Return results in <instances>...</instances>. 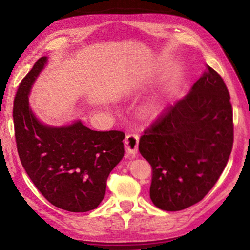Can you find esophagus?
Here are the masks:
<instances>
[{"label":"esophagus","mask_w":250,"mask_h":250,"mask_svg":"<svg viewBox=\"0 0 250 250\" xmlns=\"http://www.w3.org/2000/svg\"><path fill=\"white\" fill-rule=\"evenodd\" d=\"M139 141L140 136L136 133H129L125 136V145L126 152H128L129 155H135L137 150H139Z\"/></svg>","instance_id":"1"}]
</instances>
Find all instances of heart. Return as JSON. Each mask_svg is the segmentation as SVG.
Segmentation results:
<instances>
[{
    "label": "heart",
    "mask_w": 250,
    "mask_h": 250,
    "mask_svg": "<svg viewBox=\"0 0 250 250\" xmlns=\"http://www.w3.org/2000/svg\"><path fill=\"white\" fill-rule=\"evenodd\" d=\"M158 109V105H157V103H155V102H152L151 104H149V107H148V110L149 111H156Z\"/></svg>",
    "instance_id": "b5f03b06"
}]
</instances>
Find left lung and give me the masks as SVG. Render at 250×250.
Wrapping results in <instances>:
<instances>
[{
  "mask_svg": "<svg viewBox=\"0 0 250 250\" xmlns=\"http://www.w3.org/2000/svg\"><path fill=\"white\" fill-rule=\"evenodd\" d=\"M233 137L229 91L207 65L190 92L164 109L140 139L141 155L152 168V203L177 211L200 202L225 169Z\"/></svg>",
  "mask_w": 250,
  "mask_h": 250,
  "instance_id": "obj_1",
  "label": "left lung"
}]
</instances>
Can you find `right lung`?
Listing matches in <instances>:
<instances>
[{"label":"right lung","mask_w":250,"mask_h":250,"mask_svg":"<svg viewBox=\"0 0 250 250\" xmlns=\"http://www.w3.org/2000/svg\"><path fill=\"white\" fill-rule=\"evenodd\" d=\"M47 57L35 62L21 81L13 108L15 137L21 164L32 183L52 205L72 213L97 208L109 173L125 155V133L93 131L81 120L50 126L36 118L29 104L35 79Z\"/></svg>","instance_id":"add662e5"}]
</instances>
